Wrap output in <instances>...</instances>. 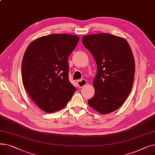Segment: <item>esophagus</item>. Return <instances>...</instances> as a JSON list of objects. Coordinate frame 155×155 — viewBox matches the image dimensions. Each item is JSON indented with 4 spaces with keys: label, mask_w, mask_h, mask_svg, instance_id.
Here are the masks:
<instances>
[{
    "label": "esophagus",
    "mask_w": 155,
    "mask_h": 155,
    "mask_svg": "<svg viewBox=\"0 0 155 155\" xmlns=\"http://www.w3.org/2000/svg\"><path fill=\"white\" fill-rule=\"evenodd\" d=\"M77 84L80 88L83 87L87 84V81L85 80H79L77 81Z\"/></svg>",
    "instance_id": "1"
}]
</instances>
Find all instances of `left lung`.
Here are the masks:
<instances>
[{
  "instance_id": "obj_1",
  "label": "left lung",
  "mask_w": 155,
  "mask_h": 155,
  "mask_svg": "<svg viewBox=\"0 0 155 155\" xmlns=\"http://www.w3.org/2000/svg\"><path fill=\"white\" fill-rule=\"evenodd\" d=\"M84 46L96 61L95 94L88 105L102 114L117 110L131 91L135 62L131 48L123 38L107 33L82 37Z\"/></svg>"
}]
</instances>
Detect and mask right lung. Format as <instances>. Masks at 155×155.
Instances as JSON below:
<instances>
[{"label": "right lung", "instance_id": "right-lung-1", "mask_svg": "<svg viewBox=\"0 0 155 155\" xmlns=\"http://www.w3.org/2000/svg\"><path fill=\"white\" fill-rule=\"evenodd\" d=\"M78 41L76 35H50L32 41L24 53L23 85L32 100L46 112L64 108L76 91L68 80V58Z\"/></svg>", "mask_w": 155, "mask_h": 155}]
</instances>
